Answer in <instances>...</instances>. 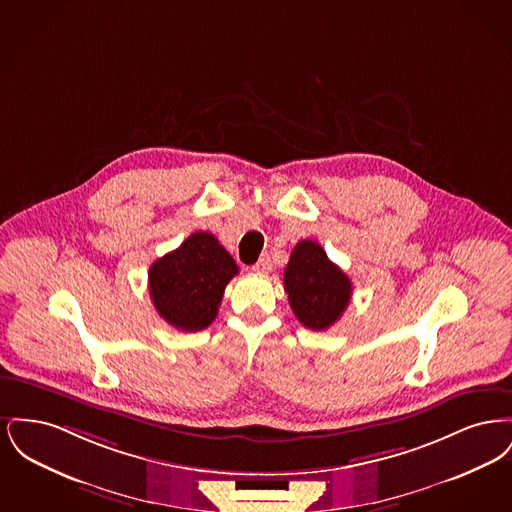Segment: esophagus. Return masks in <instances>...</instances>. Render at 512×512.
<instances>
[{
    "instance_id": "1",
    "label": "esophagus",
    "mask_w": 512,
    "mask_h": 512,
    "mask_svg": "<svg viewBox=\"0 0 512 512\" xmlns=\"http://www.w3.org/2000/svg\"><path fill=\"white\" fill-rule=\"evenodd\" d=\"M270 268H272V263H270V257H268V253H263V255L259 257V261L253 265V270H255L257 274H267Z\"/></svg>"
}]
</instances>
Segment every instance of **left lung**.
<instances>
[{
    "label": "left lung",
    "instance_id": "8db88e82",
    "mask_svg": "<svg viewBox=\"0 0 512 512\" xmlns=\"http://www.w3.org/2000/svg\"><path fill=\"white\" fill-rule=\"evenodd\" d=\"M284 288L295 317L311 330H326L338 322L353 292L347 274L313 240L293 247Z\"/></svg>",
    "mask_w": 512,
    "mask_h": 512
}]
</instances>
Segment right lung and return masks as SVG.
Returning <instances> with one entry per match:
<instances>
[{
    "instance_id": "right-lung-1",
    "label": "right lung",
    "mask_w": 512,
    "mask_h": 512,
    "mask_svg": "<svg viewBox=\"0 0 512 512\" xmlns=\"http://www.w3.org/2000/svg\"><path fill=\"white\" fill-rule=\"evenodd\" d=\"M236 274L238 265L219 240L211 232H194L151 265L149 295L171 326L199 332L217 317L224 288Z\"/></svg>"
}]
</instances>
